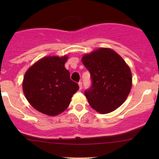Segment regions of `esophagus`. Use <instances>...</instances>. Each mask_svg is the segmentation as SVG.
Returning a JSON list of instances; mask_svg holds the SVG:
<instances>
[{
  "label": "esophagus",
  "mask_w": 159,
  "mask_h": 159,
  "mask_svg": "<svg viewBox=\"0 0 159 159\" xmlns=\"http://www.w3.org/2000/svg\"><path fill=\"white\" fill-rule=\"evenodd\" d=\"M78 85H79V89L80 90H81L82 89V82L81 81L78 82Z\"/></svg>",
  "instance_id": "esophagus-1"
}]
</instances>
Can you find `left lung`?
Wrapping results in <instances>:
<instances>
[{"label": "left lung", "instance_id": "8db88e82", "mask_svg": "<svg viewBox=\"0 0 159 159\" xmlns=\"http://www.w3.org/2000/svg\"><path fill=\"white\" fill-rule=\"evenodd\" d=\"M90 72L92 85L84 94L90 105L100 114L119 107L130 93L132 77L123 58L111 48H100L82 57Z\"/></svg>", "mask_w": 159, "mask_h": 159}]
</instances>
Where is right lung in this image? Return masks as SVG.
Instances as JSON below:
<instances>
[{"instance_id":"1","label":"right lung","mask_w":159,"mask_h":159,"mask_svg":"<svg viewBox=\"0 0 159 159\" xmlns=\"http://www.w3.org/2000/svg\"><path fill=\"white\" fill-rule=\"evenodd\" d=\"M67 59V56L45 57L30 67L25 75L24 94L29 103L43 114L56 116L63 112L79 89L65 68Z\"/></svg>"}]
</instances>
